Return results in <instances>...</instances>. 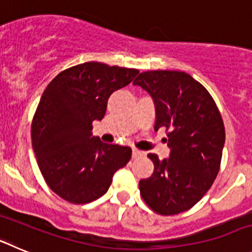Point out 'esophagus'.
Instances as JSON below:
<instances>
[{
	"instance_id": "obj_1",
	"label": "esophagus",
	"mask_w": 252,
	"mask_h": 252,
	"mask_svg": "<svg viewBox=\"0 0 252 252\" xmlns=\"http://www.w3.org/2000/svg\"><path fill=\"white\" fill-rule=\"evenodd\" d=\"M144 155V153L140 150H137V149H132V158L133 159H137V158L142 157Z\"/></svg>"
}]
</instances>
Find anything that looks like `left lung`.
<instances>
[{"mask_svg":"<svg viewBox=\"0 0 252 252\" xmlns=\"http://www.w3.org/2000/svg\"><path fill=\"white\" fill-rule=\"evenodd\" d=\"M133 84L155 102V130L165 128L169 159L149 154L154 173L139 183L142 199L161 216L192 208L208 192L221 166L224 125L208 91L192 75L177 70H149Z\"/></svg>","mask_w":252,"mask_h":252,"instance_id":"8db88e82","label":"left lung"}]
</instances>
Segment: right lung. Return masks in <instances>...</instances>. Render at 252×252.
<instances>
[{
	"label": "right lung",
	"instance_id": "obj_1",
	"mask_svg": "<svg viewBox=\"0 0 252 252\" xmlns=\"http://www.w3.org/2000/svg\"><path fill=\"white\" fill-rule=\"evenodd\" d=\"M137 74V69L88 62L60 72L44 91L31 141L45 183L64 201L98 199L130 161L132 150L92 136V124L103 119L110 95Z\"/></svg>",
	"mask_w": 252,
	"mask_h": 252
}]
</instances>
